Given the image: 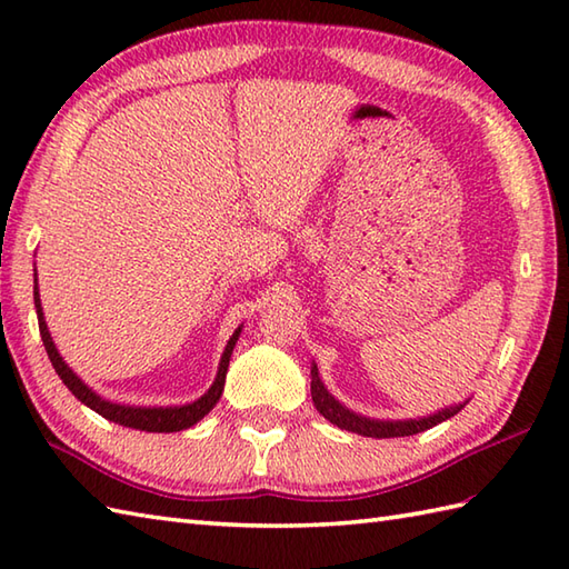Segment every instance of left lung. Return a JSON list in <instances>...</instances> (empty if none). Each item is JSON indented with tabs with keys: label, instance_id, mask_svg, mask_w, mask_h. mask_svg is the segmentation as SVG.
<instances>
[{
	"label": "left lung",
	"instance_id": "left-lung-1",
	"mask_svg": "<svg viewBox=\"0 0 569 569\" xmlns=\"http://www.w3.org/2000/svg\"><path fill=\"white\" fill-rule=\"evenodd\" d=\"M310 393H312V403H316V408L320 410V416L328 418L332 426L342 428V430H349V432H357V435H365V438H406V435H416V432H422V430H430L438 426V422L447 420L457 416L459 410H462L467 406L459 403V406H450L445 410H438V413H432L428 418H418V420H373V418H365L355 413V410L345 408L337 398L325 389V383L320 381L318 377V367L312 365L310 367Z\"/></svg>",
	"mask_w": 569,
	"mask_h": 569
}]
</instances>
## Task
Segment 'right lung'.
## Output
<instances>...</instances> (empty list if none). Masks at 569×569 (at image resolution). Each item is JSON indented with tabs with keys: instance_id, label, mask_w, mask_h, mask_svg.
Masks as SVG:
<instances>
[{
	"instance_id": "add662e5",
	"label": "right lung",
	"mask_w": 569,
	"mask_h": 569,
	"mask_svg": "<svg viewBox=\"0 0 569 569\" xmlns=\"http://www.w3.org/2000/svg\"><path fill=\"white\" fill-rule=\"evenodd\" d=\"M33 306H36V316H39V330H41V340L48 352V359L56 369V373L68 389L72 391V396L78 398L80 403H84L88 408H92L94 413H100L102 418L119 422L124 428H137V430H147V432H176V430H186L190 426H196L198 420H202L204 416L210 413L214 408V403L220 401L222 389H224V377H227V367H229V357H232V349L239 340L241 328L234 330V335L229 337V342L224 347V355L220 359V369H217V377L212 381V386L208 389V393H202L198 401H192L188 406H168V408H141V406H122V403H110L94 393L90 386H84L78 373H72V369L66 365L63 357L58 355V349L51 340V332L46 328L43 320V308H41V298H39V286H33Z\"/></svg>"
}]
</instances>
